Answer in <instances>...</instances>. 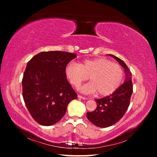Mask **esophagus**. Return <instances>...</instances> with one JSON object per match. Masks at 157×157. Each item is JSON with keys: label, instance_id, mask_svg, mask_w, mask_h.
<instances>
[{"label": "esophagus", "instance_id": "34e87169", "mask_svg": "<svg viewBox=\"0 0 157 157\" xmlns=\"http://www.w3.org/2000/svg\"><path fill=\"white\" fill-rule=\"evenodd\" d=\"M78 98H80V99H86L87 98H85V97H83L82 96H80V95H78Z\"/></svg>", "mask_w": 157, "mask_h": 157}]
</instances>
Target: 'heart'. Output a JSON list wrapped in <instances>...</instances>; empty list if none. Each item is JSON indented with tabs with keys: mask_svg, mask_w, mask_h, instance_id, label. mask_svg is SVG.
<instances>
[{
	"mask_svg": "<svg viewBox=\"0 0 157 157\" xmlns=\"http://www.w3.org/2000/svg\"><path fill=\"white\" fill-rule=\"evenodd\" d=\"M65 74L71 84L78 88L88 77L90 82L82 87L85 94L98 92L100 96H107L120 87L124 72L121 66L105 58L83 60L78 64L69 63L65 67Z\"/></svg>",
	"mask_w": 157,
	"mask_h": 157,
	"instance_id": "obj_1",
	"label": "heart"
}]
</instances>
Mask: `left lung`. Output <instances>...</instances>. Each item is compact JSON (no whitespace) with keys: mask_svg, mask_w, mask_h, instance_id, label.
I'll use <instances>...</instances> for the list:
<instances>
[{"mask_svg":"<svg viewBox=\"0 0 157 157\" xmlns=\"http://www.w3.org/2000/svg\"><path fill=\"white\" fill-rule=\"evenodd\" d=\"M124 68L125 81L112 94L101 99H96L97 107L92 112H87L88 119L98 127L111 126L119 121L130 105L133 92L132 73L126 63L115 56L109 54Z\"/></svg>","mask_w":157,"mask_h":157,"instance_id":"obj_1","label":"left lung"}]
</instances>
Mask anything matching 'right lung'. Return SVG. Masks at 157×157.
<instances>
[{
	"label": "right lung",
	"mask_w": 157,
	"mask_h": 157,
	"mask_svg": "<svg viewBox=\"0 0 157 157\" xmlns=\"http://www.w3.org/2000/svg\"><path fill=\"white\" fill-rule=\"evenodd\" d=\"M77 58L61 51L42 52L28 61L22 79V93L27 109L42 126L59 122L69 102L77 94L68 82L65 67Z\"/></svg>",
	"instance_id": "1"
}]
</instances>
